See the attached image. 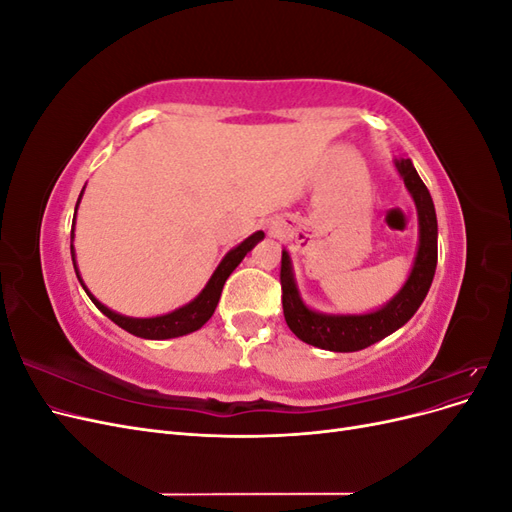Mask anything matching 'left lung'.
I'll return each instance as SVG.
<instances>
[{
	"mask_svg": "<svg viewBox=\"0 0 512 512\" xmlns=\"http://www.w3.org/2000/svg\"><path fill=\"white\" fill-rule=\"evenodd\" d=\"M395 168L399 177L404 179V185L408 188L418 213V250L406 284L401 286V290L389 303L382 305L380 309H374V312L322 314L312 307H307L305 301L301 299L297 282H294L290 254L282 250L280 280L284 318L290 331L297 335L301 342L331 352L363 350L404 327L425 301L438 265L436 207H433L427 185L418 177L410 158H397Z\"/></svg>",
	"mask_w": 512,
	"mask_h": 512,
	"instance_id": "8db88e82",
	"label": "left lung"
}]
</instances>
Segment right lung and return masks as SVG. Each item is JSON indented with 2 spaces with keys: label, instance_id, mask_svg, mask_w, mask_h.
Segmentation results:
<instances>
[{
  "label": "right lung",
  "instance_id": "right-lung-1",
  "mask_svg": "<svg viewBox=\"0 0 512 512\" xmlns=\"http://www.w3.org/2000/svg\"><path fill=\"white\" fill-rule=\"evenodd\" d=\"M83 190H81L79 200H76L74 222H76V211H79V203H81V198H83ZM262 239H265V232L258 230V232H254V235L247 237L243 243H239L237 247H232V250L222 258L218 269L213 271L207 286L200 290V294H198L196 299H192L188 305L175 309V312H168V314H162V316H153V318H132V316L117 314V312H113V309H108L106 305H102L94 297V294L89 292V288L83 284V277L79 273V267H76V258H74V228L70 232V254H72L76 277H79V282L85 288L87 297L94 301V305L100 309V312L106 318H111L117 324V327H121L123 331H128V333H132L136 337H143V339H170V337H181V335L194 333V331H198L200 327H203V324L213 316L215 307H218L220 294H222V288H224V284L228 280V275L239 267V262L247 256V252H252L254 245L258 241H262Z\"/></svg>",
  "mask_w": 512,
  "mask_h": 512
}]
</instances>
